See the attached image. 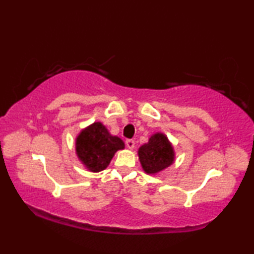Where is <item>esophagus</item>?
Returning a JSON list of instances; mask_svg holds the SVG:
<instances>
[{
	"label": "esophagus",
	"mask_w": 254,
	"mask_h": 254,
	"mask_svg": "<svg viewBox=\"0 0 254 254\" xmlns=\"http://www.w3.org/2000/svg\"><path fill=\"white\" fill-rule=\"evenodd\" d=\"M126 144H127V147L128 149H133V148H134V144H135V142H134V140H132V139H127V140L126 141Z\"/></svg>",
	"instance_id": "obj_1"
}]
</instances>
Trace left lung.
Listing matches in <instances>:
<instances>
[{"mask_svg":"<svg viewBox=\"0 0 254 254\" xmlns=\"http://www.w3.org/2000/svg\"><path fill=\"white\" fill-rule=\"evenodd\" d=\"M141 166L148 175L160 173L175 161V151L170 141L163 133H154L148 143L137 150Z\"/></svg>","mask_w":254,"mask_h":254,"instance_id":"obj_1","label":"left lung"}]
</instances>
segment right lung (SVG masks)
<instances>
[{"mask_svg": "<svg viewBox=\"0 0 254 254\" xmlns=\"http://www.w3.org/2000/svg\"><path fill=\"white\" fill-rule=\"evenodd\" d=\"M124 149L119 136L112 135L101 122H94L76 137V154L81 163L93 173L104 170L118 150Z\"/></svg>", "mask_w": 254, "mask_h": 254, "instance_id": "1", "label": "right lung"}]
</instances>
